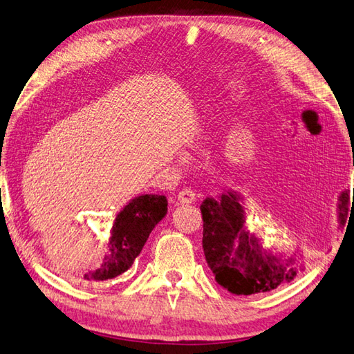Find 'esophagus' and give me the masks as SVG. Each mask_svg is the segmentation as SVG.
Masks as SVG:
<instances>
[{
	"instance_id": "34e87169",
	"label": "esophagus",
	"mask_w": 354,
	"mask_h": 354,
	"mask_svg": "<svg viewBox=\"0 0 354 354\" xmlns=\"http://www.w3.org/2000/svg\"><path fill=\"white\" fill-rule=\"evenodd\" d=\"M177 200L180 204H191L195 201V194L191 189H183L180 191L177 195Z\"/></svg>"
}]
</instances>
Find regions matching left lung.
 <instances>
[{
    "label": "left lung",
    "instance_id": "obj_1",
    "mask_svg": "<svg viewBox=\"0 0 354 354\" xmlns=\"http://www.w3.org/2000/svg\"><path fill=\"white\" fill-rule=\"evenodd\" d=\"M348 192L337 197L339 224L347 214ZM203 250L209 268L223 288L236 295L268 292L292 281L306 270L303 250L292 254L266 250L253 232L247 229L243 197L236 191H224L218 200L201 203Z\"/></svg>",
    "mask_w": 354,
    "mask_h": 354
}]
</instances>
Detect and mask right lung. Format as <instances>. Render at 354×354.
<instances>
[{
  "mask_svg": "<svg viewBox=\"0 0 354 354\" xmlns=\"http://www.w3.org/2000/svg\"><path fill=\"white\" fill-rule=\"evenodd\" d=\"M167 212L168 200L165 195L144 194L130 200L113 219L103 263L95 271L84 274V279L103 281L127 271Z\"/></svg>",
  "mask_w": 354,
  "mask_h": 354,
  "instance_id": "obj_1",
  "label": "right lung"
}]
</instances>
